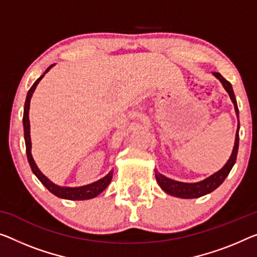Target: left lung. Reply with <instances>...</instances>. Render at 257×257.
<instances>
[{
	"instance_id": "left-lung-1",
	"label": "left lung",
	"mask_w": 257,
	"mask_h": 257,
	"mask_svg": "<svg viewBox=\"0 0 257 257\" xmlns=\"http://www.w3.org/2000/svg\"><path fill=\"white\" fill-rule=\"evenodd\" d=\"M214 76L217 79H219L220 82H222L224 86V88L226 89V92L228 93V95H230L232 102H233L236 116H238L239 115L238 104H236L235 95L233 93V88H232V85L230 84V81H227L226 79H225L222 74L218 72H214ZM238 148H239V126H238V130H236L234 147H233V152H232L230 160L227 161V163L225 164L218 172L214 173V175L209 177V178L200 181V183L187 184V183H180V181L169 179L167 177H164L163 175H161V173L156 171L155 176H156L157 183H159L161 188L163 189L164 192H167L168 194L177 196V197H183V199H194V197H200V196L206 195L208 193H211L212 191H215V189L218 187L219 185L225 180V178L228 176V173H230L231 169L233 168V165L236 161Z\"/></svg>"
}]
</instances>
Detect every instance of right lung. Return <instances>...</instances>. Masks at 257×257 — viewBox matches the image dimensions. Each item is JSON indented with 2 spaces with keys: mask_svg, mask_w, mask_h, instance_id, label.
<instances>
[{
  "mask_svg": "<svg viewBox=\"0 0 257 257\" xmlns=\"http://www.w3.org/2000/svg\"><path fill=\"white\" fill-rule=\"evenodd\" d=\"M54 65V64H53ZM53 65H50L48 69L46 70V72H48L49 69ZM45 72V73H46ZM45 73L42 76L37 79V81L32 85V87L30 88L29 93H27L26 101H25V106H24V116H23V124H24V137H25V145H26V154H27V160H29L30 167L32 169V171L35 176L38 177V179L41 181V183L45 185L49 192L53 193L58 197H62V199L66 200H87L92 199V197H95L96 195L100 194L101 192H103L106 188V186L110 184V181L112 179V171H110L108 175L103 178L95 181V183L86 185V186L81 187H60L57 185L51 183V181L47 178V177L43 175V173L38 169L37 164L32 157V154H31V138H30V119H29V110H30V102L31 97L33 95V92L39 81L41 80L45 76Z\"/></svg>",
  "mask_w": 257,
  "mask_h": 257,
  "instance_id": "right-lung-1",
  "label": "right lung"
}]
</instances>
